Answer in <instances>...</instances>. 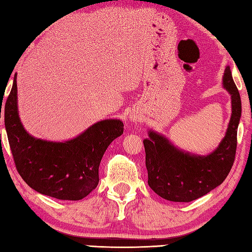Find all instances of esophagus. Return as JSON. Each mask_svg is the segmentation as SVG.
Instances as JSON below:
<instances>
[{"label":"esophagus","instance_id":"1","mask_svg":"<svg viewBox=\"0 0 252 252\" xmlns=\"http://www.w3.org/2000/svg\"><path fill=\"white\" fill-rule=\"evenodd\" d=\"M130 120L133 121V122L140 121V117H138V116L135 115V114H132V115H130Z\"/></svg>","mask_w":252,"mask_h":252}]
</instances>
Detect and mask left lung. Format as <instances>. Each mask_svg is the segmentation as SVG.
<instances>
[{
  "instance_id": "left-lung-1",
  "label": "left lung",
  "mask_w": 252,
  "mask_h": 252,
  "mask_svg": "<svg viewBox=\"0 0 252 252\" xmlns=\"http://www.w3.org/2000/svg\"><path fill=\"white\" fill-rule=\"evenodd\" d=\"M223 87L231 95L232 116L226 134L215 152L208 156L185 153L154 131H149V137L143 141L148 185L164 199L195 200L221 185L231 171L236 154L242 100L228 66L224 71Z\"/></svg>"
}]
</instances>
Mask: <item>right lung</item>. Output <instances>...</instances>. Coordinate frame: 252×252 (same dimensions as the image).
I'll return each instance as SVG.
<instances>
[{"instance_id": "obj_1", "label": "right lung", "mask_w": 252, "mask_h": 252, "mask_svg": "<svg viewBox=\"0 0 252 252\" xmlns=\"http://www.w3.org/2000/svg\"><path fill=\"white\" fill-rule=\"evenodd\" d=\"M16 78L17 74L5 103L4 122L18 173L40 194L61 200L87 197L98 184L100 160L110 143L123 133V122L101 120L66 142L35 138L19 119Z\"/></svg>"}]
</instances>
